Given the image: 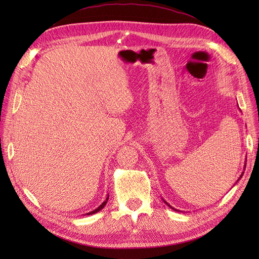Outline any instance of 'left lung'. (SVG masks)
Here are the masks:
<instances>
[{"mask_svg":"<svg viewBox=\"0 0 259 259\" xmlns=\"http://www.w3.org/2000/svg\"><path fill=\"white\" fill-rule=\"evenodd\" d=\"M245 168H246V166H244V170H245ZM243 175H244V172L240 175V177H239V178L237 179V181H238V180H239V179H240L241 177H243ZM162 200H163V199H162ZM163 202H164V203H167V206H168L169 208H171V209H174V210H176V211H179V210H177V209H176V208H174V207H171V206H170V205H169V203H168V202H167L166 200H163Z\"/></svg>","mask_w":259,"mask_h":259,"instance_id":"1","label":"left lung"}]
</instances>
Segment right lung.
Wrapping results in <instances>:
<instances>
[{"instance_id":"add662e5","label":"right lung","mask_w":259,"mask_h":259,"mask_svg":"<svg viewBox=\"0 0 259 259\" xmlns=\"http://www.w3.org/2000/svg\"><path fill=\"white\" fill-rule=\"evenodd\" d=\"M108 199H109V195H108V197H107V199L106 200H104L102 203H101V205L100 206H99L97 209H95V210H92V211H90V212H88L87 214H93V213H96V212H98V211H100L101 210V209L104 207V206H106L107 205V202H108Z\"/></svg>"}]
</instances>
